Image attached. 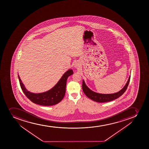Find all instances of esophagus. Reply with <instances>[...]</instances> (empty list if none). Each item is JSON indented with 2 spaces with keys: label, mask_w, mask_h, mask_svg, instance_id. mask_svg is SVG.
Instances as JSON below:
<instances>
[{
  "label": "esophagus",
  "mask_w": 149,
  "mask_h": 149,
  "mask_svg": "<svg viewBox=\"0 0 149 149\" xmlns=\"http://www.w3.org/2000/svg\"><path fill=\"white\" fill-rule=\"evenodd\" d=\"M79 65H80V64H79V63H78V62H75L74 64V68H78L80 66Z\"/></svg>",
  "instance_id": "34e87169"
}]
</instances>
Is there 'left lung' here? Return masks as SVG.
Masks as SVG:
<instances>
[{
  "label": "left lung",
  "mask_w": 149,
  "mask_h": 149,
  "mask_svg": "<svg viewBox=\"0 0 149 149\" xmlns=\"http://www.w3.org/2000/svg\"><path fill=\"white\" fill-rule=\"evenodd\" d=\"M130 77L131 76L129 77L128 80L123 88L116 93L107 94L96 93L95 92L93 91L92 90L89 88L88 86L86 85V83L84 80L83 81L82 88H83V91L86 95V96L95 102H110L119 97L125 92L130 82Z\"/></svg>",
  "instance_id": "8db88e82"
}]
</instances>
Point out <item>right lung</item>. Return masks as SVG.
I'll return each instance as SVG.
<instances>
[{"label": "right lung", "instance_id": "right-lung-1", "mask_svg": "<svg viewBox=\"0 0 149 149\" xmlns=\"http://www.w3.org/2000/svg\"><path fill=\"white\" fill-rule=\"evenodd\" d=\"M73 74L72 69H68L63 74L56 85L50 90L40 93H33L26 88L18 74L19 83L22 91L26 96L33 103L43 106H52L59 103L63 100L66 88L68 77Z\"/></svg>", "mask_w": 149, "mask_h": 149}]
</instances>
